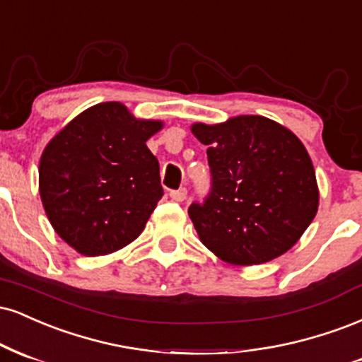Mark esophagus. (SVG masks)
<instances>
[{"instance_id":"obj_1","label":"esophagus","mask_w":362,"mask_h":362,"mask_svg":"<svg viewBox=\"0 0 362 362\" xmlns=\"http://www.w3.org/2000/svg\"><path fill=\"white\" fill-rule=\"evenodd\" d=\"M169 197H171L174 202H185L186 197H188V191H186V188H181V189H174L169 193Z\"/></svg>"}]
</instances>
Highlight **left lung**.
I'll use <instances>...</instances> for the list:
<instances>
[{
  "label": "left lung",
  "instance_id": "obj_1",
  "mask_svg": "<svg viewBox=\"0 0 362 362\" xmlns=\"http://www.w3.org/2000/svg\"><path fill=\"white\" fill-rule=\"evenodd\" d=\"M191 134L208 147L214 180L206 202L188 211L203 245L233 266L264 264L288 252L320 199L303 142L261 115L197 122Z\"/></svg>",
  "mask_w": 362,
  "mask_h": 362
}]
</instances>
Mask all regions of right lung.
Instances as JSON below:
<instances>
[{
	"label": "right lung",
	"mask_w": 362,
	"mask_h": 362,
	"mask_svg": "<svg viewBox=\"0 0 362 362\" xmlns=\"http://www.w3.org/2000/svg\"><path fill=\"white\" fill-rule=\"evenodd\" d=\"M163 120L137 118L120 101L81 112L49 140L38 193L50 225L76 252L106 256L134 242L163 198L147 140Z\"/></svg>",
	"instance_id": "obj_1"
}]
</instances>
